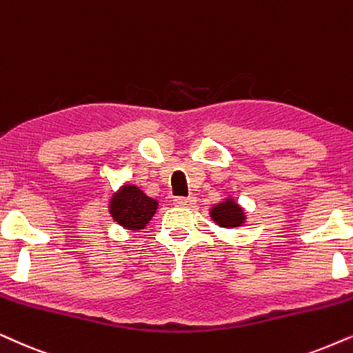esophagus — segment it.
Masks as SVG:
<instances>
[{"label":"esophagus","instance_id":"obj_1","mask_svg":"<svg viewBox=\"0 0 353 353\" xmlns=\"http://www.w3.org/2000/svg\"><path fill=\"white\" fill-rule=\"evenodd\" d=\"M195 203V197H176L174 205L176 207H192Z\"/></svg>","mask_w":353,"mask_h":353}]
</instances>
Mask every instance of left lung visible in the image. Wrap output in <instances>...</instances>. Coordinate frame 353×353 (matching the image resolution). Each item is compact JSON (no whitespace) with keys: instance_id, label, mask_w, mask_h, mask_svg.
<instances>
[{"instance_id":"8db88e82","label":"left lung","mask_w":353,"mask_h":353,"mask_svg":"<svg viewBox=\"0 0 353 353\" xmlns=\"http://www.w3.org/2000/svg\"><path fill=\"white\" fill-rule=\"evenodd\" d=\"M212 218L220 226L234 228V226H239L241 223L244 221V213L243 210L238 207V203H234L233 200H228V202L216 205V207L212 210Z\"/></svg>"}]
</instances>
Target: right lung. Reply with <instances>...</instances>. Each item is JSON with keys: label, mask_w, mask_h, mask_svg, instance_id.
Wrapping results in <instances>:
<instances>
[{"label": "right lung", "mask_w": 353, "mask_h": 353, "mask_svg": "<svg viewBox=\"0 0 353 353\" xmlns=\"http://www.w3.org/2000/svg\"><path fill=\"white\" fill-rule=\"evenodd\" d=\"M158 202L135 185H125L110 202V213L119 225L128 230H141L154 215Z\"/></svg>", "instance_id": "add662e5"}]
</instances>
